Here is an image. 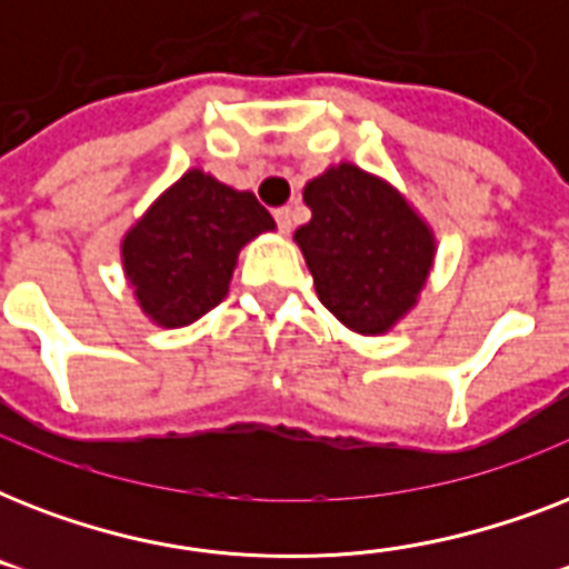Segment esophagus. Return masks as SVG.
Instances as JSON below:
<instances>
[{
    "instance_id": "1",
    "label": "esophagus",
    "mask_w": 569,
    "mask_h": 569,
    "mask_svg": "<svg viewBox=\"0 0 569 569\" xmlns=\"http://www.w3.org/2000/svg\"><path fill=\"white\" fill-rule=\"evenodd\" d=\"M274 221H277V227H280V232L292 230V209H289V206H280V209H274Z\"/></svg>"
}]
</instances>
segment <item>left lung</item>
I'll list each match as a JSON object with an SVG mask.
<instances>
[{"label": "left lung", "mask_w": 569, "mask_h": 569, "mask_svg": "<svg viewBox=\"0 0 569 569\" xmlns=\"http://www.w3.org/2000/svg\"><path fill=\"white\" fill-rule=\"evenodd\" d=\"M303 203L312 218L295 241L319 301L357 333H387L431 271L428 223L392 186L348 162L307 182Z\"/></svg>", "instance_id": "left-lung-1"}]
</instances>
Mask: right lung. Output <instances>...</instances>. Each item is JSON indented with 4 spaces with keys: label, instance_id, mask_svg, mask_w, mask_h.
<instances>
[{
    "label": "right lung",
    "instance_id": "obj_1",
    "mask_svg": "<svg viewBox=\"0 0 569 569\" xmlns=\"http://www.w3.org/2000/svg\"><path fill=\"white\" fill-rule=\"evenodd\" d=\"M274 230L250 191L189 171L156 200L123 239V268L141 310L162 328H186L230 289L239 250Z\"/></svg>",
    "mask_w": 569,
    "mask_h": 569
}]
</instances>
